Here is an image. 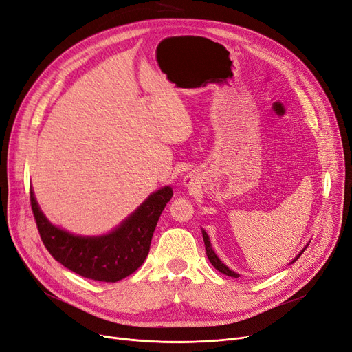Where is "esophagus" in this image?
<instances>
[{"instance_id":"34e87169","label":"esophagus","mask_w":352,"mask_h":352,"mask_svg":"<svg viewBox=\"0 0 352 352\" xmlns=\"http://www.w3.org/2000/svg\"><path fill=\"white\" fill-rule=\"evenodd\" d=\"M184 184H186V187H191V182H190V179H186Z\"/></svg>"}]
</instances>
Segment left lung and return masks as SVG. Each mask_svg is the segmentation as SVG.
Segmentation results:
<instances>
[{
  "label": "left lung",
  "instance_id": "left-lung-1",
  "mask_svg": "<svg viewBox=\"0 0 352 352\" xmlns=\"http://www.w3.org/2000/svg\"><path fill=\"white\" fill-rule=\"evenodd\" d=\"M201 232H203V239H204V244H206V253H207V257H208V261L211 262V265L214 266V267H216L219 272H221V273H224V274H227V276H232V278H239L240 276V274L239 273H236V272H233L232 269H228L221 261H220V258H219V256L216 254V252H214L212 250V248H211V241H210V237H208V234L206 233V230H203V228H201ZM308 248V244H307V246H305L303 249H302V252L294 258V261L292 262H290V263H295L296 261H298V258H299V256L305 252V249H307Z\"/></svg>",
  "mask_w": 352,
  "mask_h": 352
}]
</instances>
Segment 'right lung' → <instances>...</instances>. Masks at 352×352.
Returning a JSON list of instances; mask_svg holds the SVG:
<instances>
[{
  "label": "right lung",
  "mask_w": 352,
  "mask_h": 352,
  "mask_svg": "<svg viewBox=\"0 0 352 352\" xmlns=\"http://www.w3.org/2000/svg\"><path fill=\"white\" fill-rule=\"evenodd\" d=\"M171 197L173 188L162 187L108 234L79 236L52 224L30 188L32 210L45 249L65 267L99 282H118L144 263L161 212Z\"/></svg>",
  "instance_id": "add662e5"
}]
</instances>
